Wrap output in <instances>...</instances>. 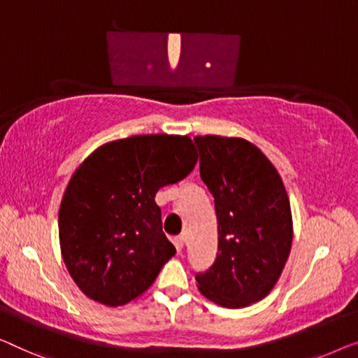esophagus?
<instances>
[{"label": "esophagus", "instance_id": "1", "mask_svg": "<svg viewBox=\"0 0 358 358\" xmlns=\"http://www.w3.org/2000/svg\"><path fill=\"white\" fill-rule=\"evenodd\" d=\"M173 246L177 248L178 252H181V249H183V246H185V238H183V236L173 238Z\"/></svg>", "mask_w": 358, "mask_h": 358}]
</instances>
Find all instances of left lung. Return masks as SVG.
Here are the masks:
<instances>
[{
  "instance_id": "1",
  "label": "left lung",
  "mask_w": 358,
  "mask_h": 358,
  "mask_svg": "<svg viewBox=\"0 0 358 358\" xmlns=\"http://www.w3.org/2000/svg\"><path fill=\"white\" fill-rule=\"evenodd\" d=\"M194 143L218 223L215 262L196 275L197 287L222 307H248L268 294L289 257V199L273 164L252 143L217 135Z\"/></svg>"
}]
</instances>
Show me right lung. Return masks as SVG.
Segmentation results:
<instances>
[{
	"label": "right lung",
	"mask_w": 358,
	"mask_h": 358,
	"mask_svg": "<svg viewBox=\"0 0 358 358\" xmlns=\"http://www.w3.org/2000/svg\"><path fill=\"white\" fill-rule=\"evenodd\" d=\"M196 162L189 136L140 135L106 143L76 170L61 202L59 243L90 299L124 306L152 285L175 255L154 197Z\"/></svg>",
	"instance_id": "obj_1"
}]
</instances>
